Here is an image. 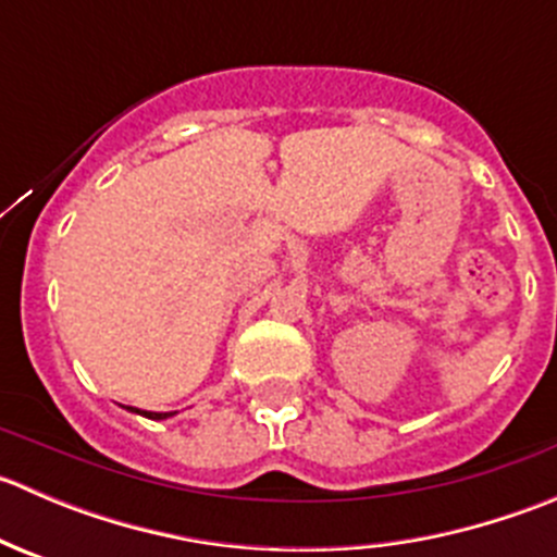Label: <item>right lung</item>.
I'll return each instance as SVG.
<instances>
[{"label": "right lung", "mask_w": 557, "mask_h": 557, "mask_svg": "<svg viewBox=\"0 0 557 557\" xmlns=\"http://www.w3.org/2000/svg\"><path fill=\"white\" fill-rule=\"evenodd\" d=\"M128 412H137V414H143V418H150V420H166V418H172L174 412H148V409H137V407H126Z\"/></svg>", "instance_id": "right-lung-1"}]
</instances>
